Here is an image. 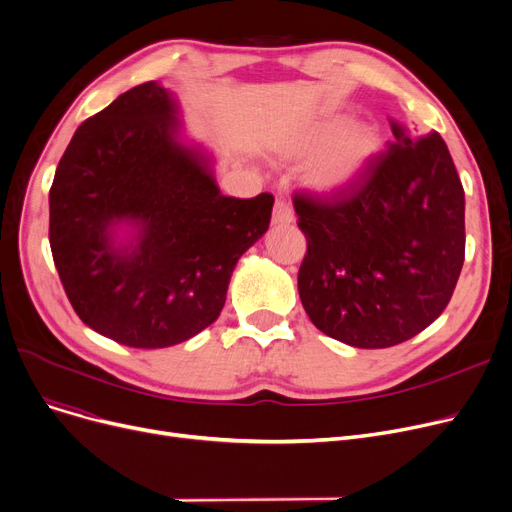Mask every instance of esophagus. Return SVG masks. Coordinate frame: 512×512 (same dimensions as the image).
<instances>
[{
	"label": "esophagus",
	"mask_w": 512,
	"mask_h": 512,
	"mask_svg": "<svg viewBox=\"0 0 512 512\" xmlns=\"http://www.w3.org/2000/svg\"><path fill=\"white\" fill-rule=\"evenodd\" d=\"M272 222L276 226H286V224L294 222V211L286 201H276L274 213H272Z\"/></svg>",
	"instance_id": "34e87169"
}]
</instances>
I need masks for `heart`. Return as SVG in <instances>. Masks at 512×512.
Segmentation results:
<instances>
[{
  "label": "heart",
  "mask_w": 512,
  "mask_h": 512,
  "mask_svg": "<svg viewBox=\"0 0 512 512\" xmlns=\"http://www.w3.org/2000/svg\"><path fill=\"white\" fill-rule=\"evenodd\" d=\"M326 146L329 149L317 157L309 172V182L315 191L338 193L353 184L380 151V134L365 124L353 126V116H334L294 134L282 145V155L303 159Z\"/></svg>",
  "instance_id": "heart-1"
}]
</instances>
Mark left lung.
I'll return each mask as SVG.
<instances>
[{"mask_svg":"<svg viewBox=\"0 0 512 512\" xmlns=\"http://www.w3.org/2000/svg\"><path fill=\"white\" fill-rule=\"evenodd\" d=\"M394 141L332 199L294 195L307 255L301 303L317 330L388 348L446 309L465 261V191L438 132Z\"/></svg>","mask_w":512,"mask_h":512,"instance_id":"left-lung-1","label":"left lung"}]
</instances>
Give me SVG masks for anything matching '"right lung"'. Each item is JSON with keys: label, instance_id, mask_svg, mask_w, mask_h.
Masks as SVG:
<instances>
[{"label": "right lung", "instance_id": "add662e5", "mask_svg": "<svg viewBox=\"0 0 512 512\" xmlns=\"http://www.w3.org/2000/svg\"><path fill=\"white\" fill-rule=\"evenodd\" d=\"M155 80L85 120L49 191V245L76 315L105 338L166 348L218 319L274 197L220 193L213 155L184 141Z\"/></svg>", "mask_w": 512, "mask_h": 512}]
</instances>
